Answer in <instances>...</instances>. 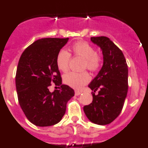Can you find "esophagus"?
<instances>
[{
    "instance_id": "34e87169",
    "label": "esophagus",
    "mask_w": 148,
    "mask_h": 148,
    "mask_svg": "<svg viewBox=\"0 0 148 148\" xmlns=\"http://www.w3.org/2000/svg\"><path fill=\"white\" fill-rule=\"evenodd\" d=\"M82 91H80V90H75V95H79L81 93H82Z\"/></svg>"
}]
</instances>
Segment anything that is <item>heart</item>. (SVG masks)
<instances>
[{
    "label": "heart",
    "instance_id": "obj_1",
    "mask_svg": "<svg viewBox=\"0 0 148 148\" xmlns=\"http://www.w3.org/2000/svg\"><path fill=\"white\" fill-rule=\"evenodd\" d=\"M73 55L84 59V67L89 70L95 72L101 66L102 58L101 56L95 53V48L86 41H78L72 46ZM70 61V54L65 49H61L56 56V65L59 70L66 73L69 69ZM90 76L87 72L82 73H69L64 76V82L66 84L79 89L88 83Z\"/></svg>",
    "mask_w": 148,
    "mask_h": 148
}]
</instances>
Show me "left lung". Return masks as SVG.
Returning a JSON list of instances; mask_svg holds the SVG:
<instances>
[{"label": "left lung", "instance_id": "obj_1", "mask_svg": "<svg viewBox=\"0 0 148 148\" xmlns=\"http://www.w3.org/2000/svg\"><path fill=\"white\" fill-rule=\"evenodd\" d=\"M91 41L102 50L103 66L88 85L92 92V101L84 107L91 122L108 125L121 113L128 90V67L121 49L104 36L92 37Z\"/></svg>", "mask_w": 148, "mask_h": 148}]
</instances>
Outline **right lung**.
<instances>
[{
    "label": "right lung",
    "instance_id": "obj_1",
    "mask_svg": "<svg viewBox=\"0 0 148 148\" xmlns=\"http://www.w3.org/2000/svg\"><path fill=\"white\" fill-rule=\"evenodd\" d=\"M69 38H48L37 40L23 51L18 61L15 85L18 102L27 119L38 127L59 122L74 90L62 84L56 56ZM52 82L60 86L53 93Z\"/></svg>",
    "mask_w": 148,
    "mask_h": 148
}]
</instances>
